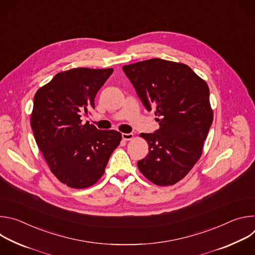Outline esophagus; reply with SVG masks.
I'll return each mask as SVG.
<instances>
[{
    "label": "esophagus",
    "instance_id": "34e87169",
    "mask_svg": "<svg viewBox=\"0 0 255 255\" xmlns=\"http://www.w3.org/2000/svg\"><path fill=\"white\" fill-rule=\"evenodd\" d=\"M122 138L126 141L131 140L133 138V134L132 133H122Z\"/></svg>",
    "mask_w": 255,
    "mask_h": 255
}]
</instances>
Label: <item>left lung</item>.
<instances>
[{"instance_id": "left-lung-1", "label": "left lung", "mask_w": 255, "mask_h": 255, "mask_svg": "<svg viewBox=\"0 0 255 255\" xmlns=\"http://www.w3.org/2000/svg\"><path fill=\"white\" fill-rule=\"evenodd\" d=\"M147 111L154 109L159 129L141 133L148 154L137 162L157 186L174 185L202 155L213 122L208 85L184 64L152 58L123 66Z\"/></svg>"}]
</instances>
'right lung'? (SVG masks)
Masks as SVG:
<instances>
[{
  "label": "right lung",
  "instance_id": "right-lung-1",
  "mask_svg": "<svg viewBox=\"0 0 255 255\" xmlns=\"http://www.w3.org/2000/svg\"><path fill=\"white\" fill-rule=\"evenodd\" d=\"M113 70L72 68L55 75L35 94L34 138L51 172L69 188L97 183L122 139L116 130H99L81 119L95 109V97Z\"/></svg>",
  "mask_w": 255,
  "mask_h": 255
}]
</instances>
